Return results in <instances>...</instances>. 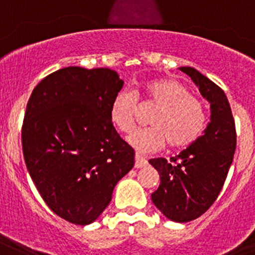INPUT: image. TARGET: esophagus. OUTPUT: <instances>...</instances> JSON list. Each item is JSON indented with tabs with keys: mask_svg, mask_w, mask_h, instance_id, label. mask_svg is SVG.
<instances>
[{
	"mask_svg": "<svg viewBox=\"0 0 255 255\" xmlns=\"http://www.w3.org/2000/svg\"><path fill=\"white\" fill-rule=\"evenodd\" d=\"M134 160H135V162H134L135 168H142V167H144V166H147V160L144 158V157H142L141 154L135 153Z\"/></svg>",
	"mask_w": 255,
	"mask_h": 255,
	"instance_id": "1",
	"label": "esophagus"
}]
</instances>
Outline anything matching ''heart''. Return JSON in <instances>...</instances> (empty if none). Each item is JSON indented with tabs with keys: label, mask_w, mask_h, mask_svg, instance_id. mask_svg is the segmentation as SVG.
Listing matches in <instances>:
<instances>
[{
	"label": "heart",
	"mask_w": 255,
	"mask_h": 255,
	"mask_svg": "<svg viewBox=\"0 0 255 255\" xmlns=\"http://www.w3.org/2000/svg\"><path fill=\"white\" fill-rule=\"evenodd\" d=\"M137 99L156 107L149 117L151 127L135 130L127 138L141 153L160 151L167 142L172 148H185L204 130L206 116L203 102L190 94L181 82L160 78L146 82L134 94L122 90L114 97L109 117L121 132H130L134 127Z\"/></svg>",
	"instance_id": "obj_1"
}]
</instances>
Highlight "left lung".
I'll use <instances>...</instances> for the list:
<instances>
[{"label":"left lung","mask_w":255,"mask_h":255,"mask_svg":"<svg viewBox=\"0 0 255 255\" xmlns=\"http://www.w3.org/2000/svg\"><path fill=\"white\" fill-rule=\"evenodd\" d=\"M187 74L210 103V123L204 134L176 157L152 158L160 173V186L151 195L156 208L170 220L187 223L203 215L220 194L233 162L237 132L224 90L190 66Z\"/></svg>","instance_id":"8db88e82"}]
</instances>
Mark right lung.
I'll list each match as a JSON object with an SVG mask.
<instances>
[{
	"instance_id": "add662e5",
	"label": "right lung",
	"mask_w": 255,
	"mask_h": 255,
	"mask_svg": "<svg viewBox=\"0 0 255 255\" xmlns=\"http://www.w3.org/2000/svg\"><path fill=\"white\" fill-rule=\"evenodd\" d=\"M123 80L108 68L59 69L35 87L22 125V152L35 186L56 215L88 225L134 166L114 128L112 101Z\"/></svg>"
}]
</instances>
